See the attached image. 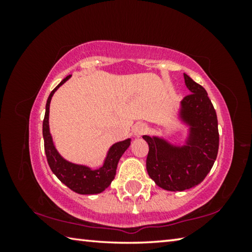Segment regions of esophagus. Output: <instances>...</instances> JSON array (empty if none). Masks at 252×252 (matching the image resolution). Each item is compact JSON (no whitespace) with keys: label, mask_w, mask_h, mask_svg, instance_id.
<instances>
[{"label":"esophagus","mask_w":252,"mask_h":252,"mask_svg":"<svg viewBox=\"0 0 252 252\" xmlns=\"http://www.w3.org/2000/svg\"><path fill=\"white\" fill-rule=\"evenodd\" d=\"M148 131H149V126L142 122L135 123L133 127H132V132H133V134L135 136H141L143 134H146Z\"/></svg>","instance_id":"obj_1"}]
</instances>
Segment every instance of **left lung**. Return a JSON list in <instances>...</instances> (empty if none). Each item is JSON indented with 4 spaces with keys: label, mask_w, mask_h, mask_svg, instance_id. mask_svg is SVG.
<instances>
[{
    "label": "left lung",
    "mask_w": 252,
    "mask_h": 252,
    "mask_svg": "<svg viewBox=\"0 0 252 252\" xmlns=\"http://www.w3.org/2000/svg\"><path fill=\"white\" fill-rule=\"evenodd\" d=\"M183 76L191 92L181 101L180 117L190 126L186 146L174 147L158 136L143 135L149 144L148 174L169 191H185L202 182L219 149L218 119L208 93L189 75Z\"/></svg>",
    "instance_id": "obj_1"
}]
</instances>
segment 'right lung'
<instances>
[{"instance_id": "1", "label": "right lung", "mask_w": 252, "mask_h": 252, "mask_svg": "<svg viewBox=\"0 0 252 252\" xmlns=\"http://www.w3.org/2000/svg\"><path fill=\"white\" fill-rule=\"evenodd\" d=\"M71 78L67 75L61 82L55 87L54 90L50 93L45 105V116L43 120V139H44V150L52 172L58 177L62 183L70 188L72 191L80 194H95L104 191L116 177V171L118 162L120 160L123 153L130 146V139L125 141L114 143L110 148L104 161V164L100 169L92 170L85 165L74 164L66 161L59 155L55 149L52 136L50 134L49 127V112H50V102L54 92L61 87V85Z\"/></svg>"}]
</instances>
